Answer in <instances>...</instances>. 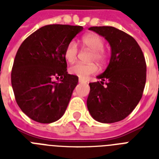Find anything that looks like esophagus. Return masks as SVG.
Masks as SVG:
<instances>
[{
    "label": "esophagus",
    "mask_w": 159,
    "mask_h": 159,
    "mask_svg": "<svg viewBox=\"0 0 159 159\" xmlns=\"http://www.w3.org/2000/svg\"><path fill=\"white\" fill-rule=\"evenodd\" d=\"M78 81H79L80 83H85V82H86V81H85L84 79H82V78H79V80H78Z\"/></svg>",
    "instance_id": "34e87169"
}]
</instances>
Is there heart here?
Instances as JSON below:
<instances>
[{"label":"heart","instance_id":"b5f03b06","mask_svg":"<svg viewBox=\"0 0 159 159\" xmlns=\"http://www.w3.org/2000/svg\"><path fill=\"white\" fill-rule=\"evenodd\" d=\"M83 47L92 50V55L90 57L91 61H96L99 64H104L107 60V53L105 51L104 40L97 34H87L81 39ZM78 48L75 41H70L65 47L63 56L65 60L68 62H74L77 57ZM98 67L95 63H82L77 62L69 68L71 74L77 76L80 78H87L90 75L94 74L97 72Z\"/></svg>","mask_w":159,"mask_h":159}]
</instances>
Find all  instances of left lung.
<instances>
[{"instance_id": "8db88e82", "label": "left lung", "mask_w": 159, "mask_h": 159, "mask_svg": "<svg viewBox=\"0 0 159 159\" xmlns=\"http://www.w3.org/2000/svg\"><path fill=\"white\" fill-rule=\"evenodd\" d=\"M103 36L111 47L108 67L89 83L87 105L91 116L102 123L126 118L140 101L146 82V62L134 39L112 26L89 28Z\"/></svg>"}]
</instances>
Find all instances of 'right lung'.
Masks as SVG:
<instances>
[{
	"label": "right lung",
	"mask_w": 159,
	"mask_h": 159,
	"mask_svg": "<svg viewBox=\"0 0 159 159\" xmlns=\"http://www.w3.org/2000/svg\"><path fill=\"white\" fill-rule=\"evenodd\" d=\"M82 30V26L48 25L20 46L11 70V85L19 107L33 120L48 124L63 116L78 82L77 76L67 73L63 52Z\"/></svg>",
	"instance_id": "1"
}]
</instances>
